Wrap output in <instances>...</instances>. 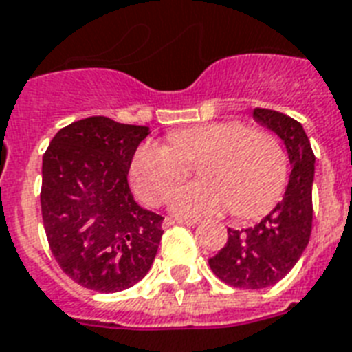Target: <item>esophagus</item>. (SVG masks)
<instances>
[{"mask_svg":"<svg viewBox=\"0 0 352 352\" xmlns=\"http://www.w3.org/2000/svg\"><path fill=\"white\" fill-rule=\"evenodd\" d=\"M175 225H184V226H195L197 225V221L195 219H173V217H166L162 226L164 228H170V226H175Z\"/></svg>","mask_w":352,"mask_h":352,"instance_id":"obj_1","label":"esophagus"}]
</instances>
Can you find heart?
Wrapping results in <instances>:
<instances>
[{
    "label": "heart",
    "mask_w": 352,
    "mask_h": 352,
    "mask_svg": "<svg viewBox=\"0 0 352 352\" xmlns=\"http://www.w3.org/2000/svg\"><path fill=\"white\" fill-rule=\"evenodd\" d=\"M170 145L146 140L129 166L133 192L146 204H160L199 168L201 184L177 190L170 210L179 217L263 214L279 199L289 175V157L274 133L250 129L245 122L223 120L170 135Z\"/></svg>",
    "instance_id": "1"
}]
</instances>
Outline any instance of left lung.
Here are the masks:
<instances>
[{"instance_id": "8db88e82", "label": "left lung", "mask_w": 352, "mask_h": 352, "mask_svg": "<svg viewBox=\"0 0 352 352\" xmlns=\"http://www.w3.org/2000/svg\"><path fill=\"white\" fill-rule=\"evenodd\" d=\"M254 118L283 140L290 179L283 201L257 225L234 230L214 257L212 272L235 289H267L292 270L309 245L312 230L314 162L311 142L300 122L272 109H254Z\"/></svg>"}]
</instances>
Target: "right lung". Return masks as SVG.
I'll use <instances>...</instances> for the list:
<instances>
[{
    "mask_svg": "<svg viewBox=\"0 0 352 352\" xmlns=\"http://www.w3.org/2000/svg\"><path fill=\"white\" fill-rule=\"evenodd\" d=\"M149 127L89 117L62 127L43 155L41 217L62 270L96 292L148 274L164 217L135 203L127 171Z\"/></svg>",
    "mask_w": 352,
    "mask_h": 352,
    "instance_id": "add662e5",
    "label": "right lung"
}]
</instances>
